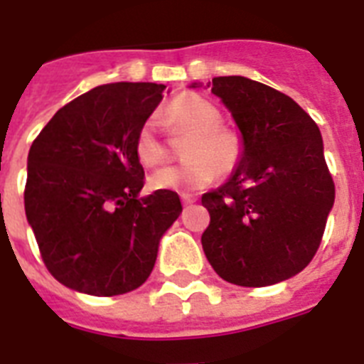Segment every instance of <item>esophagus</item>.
<instances>
[{
	"label": "esophagus",
	"mask_w": 364,
	"mask_h": 364,
	"mask_svg": "<svg viewBox=\"0 0 364 364\" xmlns=\"http://www.w3.org/2000/svg\"><path fill=\"white\" fill-rule=\"evenodd\" d=\"M181 202L183 205H191V203L196 202V198L192 196V194H181Z\"/></svg>",
	"instance_id": "esophagus-1"
}]
</instances>
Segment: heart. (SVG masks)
<instances>
[{"label": "heart", "mask_w": 364, "mask_h": 364, "mask_svg": "<svg viewBox=\"0 0 364 364\" xmlns=\"http://www.w3.org/2000/svg\"><path fill=\"white\" fill-rule=\"evenodd\" d=\"M168 129L172 134L188 138L183 144L187 161L164 166L149 177L155 191H198L213 181L215 173L233 172L243 156V140L223 123L217 105L198 93H183L168 105ZM134 151L144 166H156L166 155V147L156 134L153 119H146L136 132Z\"/></svg>", "instance_id": "1"}]
</instances>
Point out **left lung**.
Wrapping results in <instances>:
<instances>
[{"label":"left lung","mask_w":364,"mask_h":364,"mask_svg":"<svg viewBox=\"0 0 364 364\" xmlns=\"http://www.w3.org/2000/svg\"><path fill=\"white\" fill-rule=\"evenodd\" d=\"M211 93L232 114L243 156L228 181L202 196L211 215L203 252L232 284L291 279L314 258L335 203L320 129L294 99L256 80L217 76Z\"/></svg>","instance_id":"1"}]
</instances>
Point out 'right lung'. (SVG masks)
<instances>
[{"instance_id": "obj_1", "label": "right lung", "mask_w": 364, "mask_h": 364, "mask_svg": "<svg viewBox=\"0 0 364 364\" xmlns=\"http://www.w3.org/2000/svg\"><path fill=\"white\" fill-rule=\"evenodd\" d=\"M166 85L117 82L76 97L46 123L28 155L26 217L55 280L112 297L140 288L162 235L181 215L179 196H140L136 132Z\"/></svg>"}]
</instances>
